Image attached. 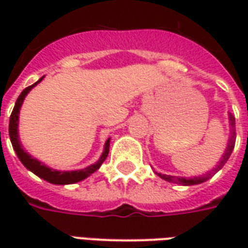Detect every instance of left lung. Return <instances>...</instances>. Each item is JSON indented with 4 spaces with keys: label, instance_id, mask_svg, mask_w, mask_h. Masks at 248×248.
Returning a JSON list of instances; mask_svg holds the SVG:
<instances>
[{
    "label": "left lung",
    "instance_id": "obj_1",
    "mask_svg": "<svg viewBox=\"0 0 248 248\" xmlns=\"http://www.w3.org/2000/svg\"><path fill=\"white\" fill-rule=\"evenodd\" d=\"M230 119V126H231V137H230L229 140V145L226 147V151H224L223 156H222V159L218 163V166L215 167L213 170L211 174H215L217 171H219L222 167L224 166V163L229 161L230 155H231V153L234 150V146H235V140H236V133H235V117L232 114H230L229 115ZM158 174V177H161L162 179H165L167 182H172V183H179V185H183V186H190V185H198V183H202L204 181H207V177H194V178H178V177H172V175H165V174H159V172H156Z\"/></svg>",
    "mask_w": 248,
    "mask_h": 248
}]
</instances>
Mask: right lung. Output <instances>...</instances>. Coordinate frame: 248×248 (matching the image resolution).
<instances>
[{
  "label": "right lung",
  "mask_w": 248,
  "mask_h": 248,
  "mask_svg": "<svg viewBox=\"0 0 248 248\" xmlns=\"http://www.w3.org/2000/svg\"><path fill=\"white\" fill-rule=\"evenodd\" d=\"M42 78H44V77H42ZM42 78H40V79L35 82V83H33L31 86H28L26 89H24L22 93L19 94V97L17 98V101H16L13 111H12V115H10V121H9V135H10V140H12L14 151H16V154L18 156L19 161L22 162V165H24L28 170H30L31 172H34L37 177L45 179V181H47L49 183H53V185H70V183H76L79 182V181H83L85 178H87L89 175H92L93 172L97 171L98 169L101 167V165L103 163V161L108 158V147H110V138L106 140V143H105V150H103L102 155L98 159V162H95L92 166L86 167V169L76 170V171H58V170H53L50 167L45 166L44 163H41L40 161H37V159L33 158L31 155H29V154L22 149V146H21V142H19L18 138L19 108H21V105L24 102L25 97L28 95V93H29L37 83H40V82L42 81Z\"/></svg>",
  "instance_id": "1"
}]
</instances>
